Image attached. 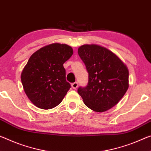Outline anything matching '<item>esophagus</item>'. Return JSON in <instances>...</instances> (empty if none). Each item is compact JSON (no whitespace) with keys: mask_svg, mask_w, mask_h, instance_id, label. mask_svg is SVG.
<instances>
[{"mask_svg":"<svg viewBox=\"0 0 151 151\" xmlns=\"http://www.w3.org/2000/svg\"><path fill=\"white\" fill-rule=\"evenodd\" d=\"M72 87H73V88H75V89H76V88L78 87V83L77 82H75V83H72Z\"/></svg>","mask_w":151,"mask_h":151,"instance_id":"34e87169","label":"esophagus"}]
</instances>
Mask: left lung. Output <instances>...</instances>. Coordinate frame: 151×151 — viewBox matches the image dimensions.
I'll list each match as a JSON object with an SVG mask.
<instances>
[{"label": "left lung", "mask_w": 151, "mask_h": 151, "mask_svg": "<svg viewBox=\"0 0 151 151\" xmlns=\"http://www.w3.org/2000/svg\"><path fill=\"white\" fill-rule=\"evenodd\" d=\"M78 54L88 73L87 86L77 90L85 106L97 112L111 109L128 90L127 67L113 52L98 45H81Z\"/></svg>", "instance_id": "obj_1"}]
</instances>
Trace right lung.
Segmentation results:
<instances>
[{"mask_svg": "<svg viewBox=\"0 0 151 151\" xmlns=\"http://www.w3.org/2000/svg\"><path fill=\"white\" fill-rule=\"evenodd\" d=\"M73 54L66 44H50L33 53L21 73L22 85L29 99L43 109L60 104L70 84L66 80L63 64Z\"/></svg>", "mask_w": 151, "mask_h": 151, "instance_id": "add662e5", "label": "right lung"}]
</instances>
